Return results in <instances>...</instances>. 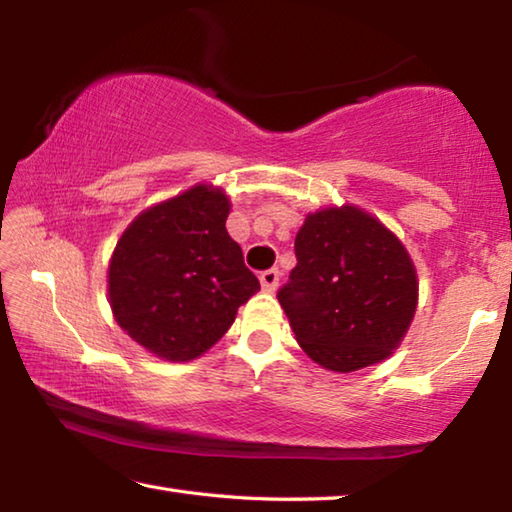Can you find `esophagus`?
Masks as SVG:
<instances>
[{"instance_id":"1","label":"esophagus","mask_w":512,"mask_h":512,"mask_svg":"<svg viewBox=\"0 0 512 512\" xmlns=\"http://www.w3.org/2000/svg\"><path fill=\"white\" fill-rule=\"evenodd\" d=\"M259 282H262L264 291H275L277 284H280V271L277 268H268V271L259 275Z\"/></svg>"}]
</instances>
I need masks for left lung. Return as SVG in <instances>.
Here are the masks:
<instances>
[{
  "instance_id": "1",
  "label": "left lung",
  "mask_w": 512,
  "mask_h": 512,
  "mask_svg": "<svg viewBox=\"0 0 512 512\" xmlns=\"http://www.w3.org/2000/svg\"><path fill=\"white\" fill-rule=\"evenodd\" d=\"M296 259L277 300L300 348L336 372L391 357L418 302L413 262L393 232L357 207H332L307 216Z\"/></svg>"
}]
</instances>
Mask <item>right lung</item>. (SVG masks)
Returning a JSON list of instances; mask_svg holds the SVG:
<instances>
[{
	"label": "right lung",
	"mask_w": 512,
	"mask_h": 512,
	"mask_svg": "<svg viewBox=\"0 0 512 512\" xmlns=\"http://www.w3.org/2000/svg\"><path fill=\"white\" fill-rule=\"evenodd\" d=\"M228 214L223 192L196 185L142 212L119 239L108 271L112 314L162 359L201 357L259 289L225 230Z\"/></svg>",
	"instance_id": "obj_1"
}]
</instances>
